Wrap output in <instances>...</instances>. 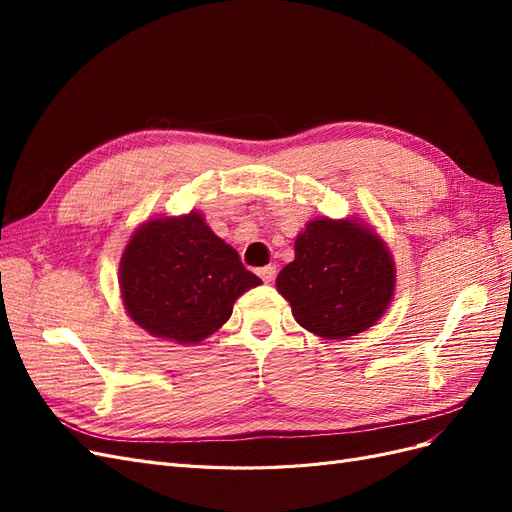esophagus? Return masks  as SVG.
<instances>
[{
	"instance_id": "esophagus-1",
	"label": "esophagus",
	"mask_w": 512,
	"mask_h": 512,
	"mask_svg": "<svg viewBox=\"0 0 512 512\" xmlns=\"http://www.w3.org/2000/svg\"><path fill=\"white\" fill-rule=\"evenodd\" d=\"M258 275H260V280L265 282V284H271L273 280H275V275H277V269H275V265H269V267H262V269H258Z\"/></svg>"
}]
</instances>
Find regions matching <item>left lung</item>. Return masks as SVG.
I'll return each instance as SVG.
<instances>
[{"label": "left lung", "instance_id": "8db88e82", "mask_svg": "<svg viewBox=\"0 0 512 512\" xmlns=\"http://www.w3.org/2000/svg\"><path fill=\"white\" fill-rule=\"evenodd\" d=\"M294 260L277 275L301 327L324 339L369 329L389 307L395 265L376 232L352 220H314L294 241Z\"/></svg>", "mask_w": 512, "mask_h": 512}]
</instances>
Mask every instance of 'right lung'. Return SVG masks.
<instances>
[{
  "label": "right lung",
  "instance_id": "obj_1",
  "mask_svg": "<svg viewBox=\"0 0 512 512\" xmlns=\"http://www.w3.org/2000/svg\"><path fill=\"white\" fill-rule=\"evenodd\" d=\"M121 297L130 318L156 337L198 344L218 331L260 277L192 211L138 228L121 256Z\"/></svg>",
  "mask_w": 512,
  "mask_h": 512
}]
</instances>
